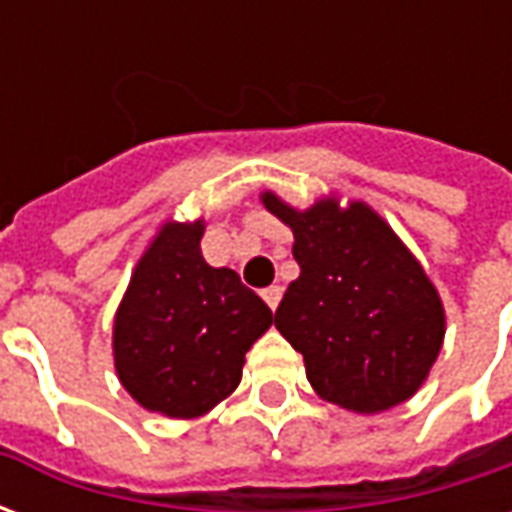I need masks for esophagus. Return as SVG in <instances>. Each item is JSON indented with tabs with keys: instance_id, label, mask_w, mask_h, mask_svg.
Here are the masks:
<instances>
[{
	"instance_id": "obj_1",
	"label": "esophagus",
	"mask_w": 512,
	"mask_h": 512,
	"mask_svg": "<svg viewBox=\"0 0 512 512\" xmlns=\"http://www.w3.org/2000/svg\"><path fill=\"white\" fill-rule=\"evenodd\" d=\"M263 299H266V304L271 310H277L279 299H282V288H279V285H271V288L263 290Z\"/></svg>"
}]
</instances>
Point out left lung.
<instances>
[{
    "mask_svg": "<svg viewBox=\"0 0 512 512\" xmlns=\"http://www.w3.org/2000/svg\"><path fill=\"white\" fill-rule=\"evenodd\" d=\"M260 200L296 238L301 274L274 326L304 356L312 389L356 414L408 400L444 343V307L417 257L365 202L323 197L296 211L274 191Z\"/></svg>",
    "mask_w": 512,
    "mask_h": 512,
    "instance_id": "8db88e82",
    "label": "left lung"
}]
</instances>
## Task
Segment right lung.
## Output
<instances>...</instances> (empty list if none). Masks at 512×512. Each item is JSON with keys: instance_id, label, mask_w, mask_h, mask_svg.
Masks as SVG:
<instances>
[{"instance_id": "obj_1", "label": "right lung", "mask_w": 512, "mask_h": 512, "mask_svg": "<svg viewBox=\"0 0 512 512\" xmlns=\"http://www.w3.org/2000/svg\"><path fill=\"white\" fill-rule=\"evenodd\" d=\"M205 222H164L115 315V370L147 411L208 414L241 384L246 351L271 326L266 301L233 268L205 263Z\"/></svg>"}]
</instances>
